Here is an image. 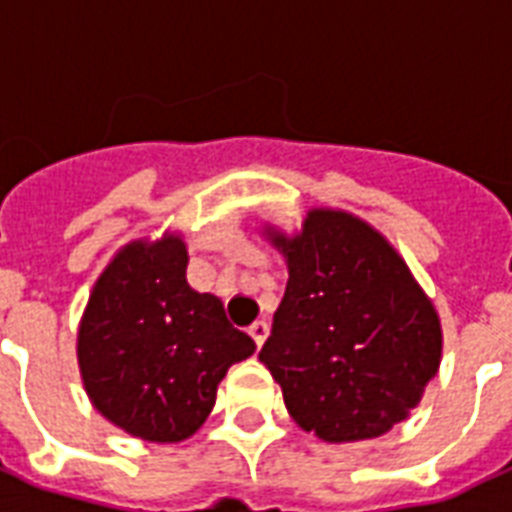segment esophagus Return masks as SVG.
<instances>
[{"label":"esophagus","instance_id":"34e87169","mask_svg":"<svg viewBox=\"0 0 512 512\" xmlns=\"http://www.w3.org/2000/svg\"><path fill=\"white\" fill-rule=\"evenodd\" d=\"M248 334L253 336V342H256V347H261V344L267 342V336H269V326L264 323V320H256L251 328H248Z\"/></svg>","mask_w":512,"mask_h":512}]
</instances>
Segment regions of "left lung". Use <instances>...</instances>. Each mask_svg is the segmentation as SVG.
Instances as JSON below:
<instances>
[{
  "label": "left lung",
  "instance_id": "8db88e82",
  "mask_svg": "<svg viewBox=\"0 0 512 512\" xmlns=\"http://www.w3.org/2000/svg\"><path fill=\"white\" fill-rule=\"evenodd\" d=\"M288 285L259 360L293 422L320 441L379 438L419 406L441 366L433 301L371 224L312 208L299 235L267 227Z\"/></svg>",
  "mask_w": 512,
  "mask_h": 512
}]
</instances>
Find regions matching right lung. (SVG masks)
<instances>
[{"instance_id":"add662e5","label":"right lung","mask_w":512,"mask_h":512,"mask_svg":"<svg viewBox=\"0 0 512 512\" xmlns=\"http://www.w3.org/2000/svg\"><path fill=\"white\" fill-rule=\"evenodd\" d=\"M186 264L181 235L133 240L95 280L79 320L87 398L112 425L152 443L197 433L229 366L256 352L219 296L186 283Z\"/></svg>"}]
</instances>
